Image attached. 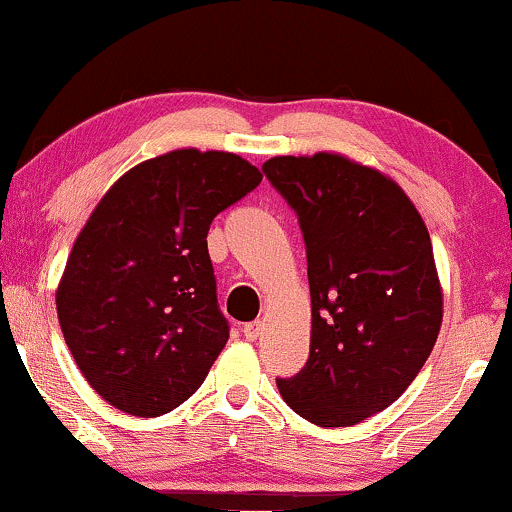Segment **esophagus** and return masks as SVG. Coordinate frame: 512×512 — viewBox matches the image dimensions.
<instances>
[{
    "label": "esophagus",
    "mask_w": 512,
    "mask_h": 512,
    "mask_svg": "<svg viewBox=\"0 0 512 512\" xmlns=\"http://www.w3.org/2000/svg\"><path fill=\"white\" fill-rule=\"evenodd\" d=\"M261 331H263L261 321H249V324H244V328H242L244 338H247V340H256L258 335H261Z\"/></svg>",
    "instance_id": "1"
}]
</instances>
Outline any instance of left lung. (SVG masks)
Returning a JSON list of instances; mask_svg holds the SVG:
<instances>
[{"label": "left lung", "mask_w": 512, "mask_h": 512, "mask_svg": "<svg viewBox=\"0 0 512 512\" xmlns=\"http://www.w3.org/2000/svg\"><path fill=\"white\" fill-rule=\"evenodd\" d=\"M263 172L298 214L312 298L310 359L279 394L307 422L354 426L410 387L438 340L429 230L389 174L342 153L275 156Z\"/></svg>", "instance_id": "obj_1"}]
</instances>
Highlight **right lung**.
<instances>
[{"label":"right lung","instance_id":"obj_1","mask_svg":"<svg viewBox=\"0 0 512 512\" xmlns=\"http://www.w3.org/2000/svg\"><path fill=\"white\" fill-rule=\"evenodd\" d=\"M261 179L237 153L188 146L130 167L97 202L55 307L76 366L109 405L160 417L205 382L228 342L207 233Z\"/></svg>","mask_w":512,"mask_h":512}]
</instances>
